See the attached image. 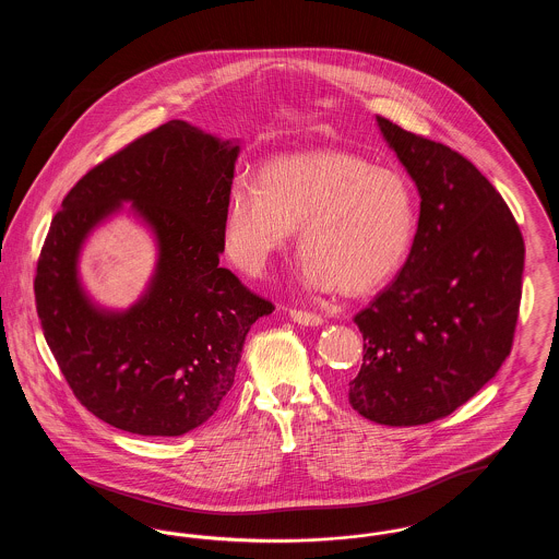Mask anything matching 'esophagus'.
<instances>
[{
    "label": "esophagus",
    "mask_w": 559,
    "mask_h": 559,
    "mask_svg": "<svg viewBox=\"0 0 559 559\" xmlns=\"http://www.w3.org/2000/svg\"><path fill=\"white\" fill-rule=\"evenodd\" d=\"M293 322L304 324V326H320L322 324V317L306 312V310H292Z\"/></svg>",
    "instance_id": "1"
}]
</instances>
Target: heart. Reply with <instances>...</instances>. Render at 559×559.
Segmentation results:
<instances>
[{
    "mask_svg": "<svg viewBox=\"0 0 559 559\" xmlns=\"http://www.w3.org/2000/svg\"><path fill=\"white\" fill-rule=\"evenodd\" d=\"M297 226L306 283L362 295L402 266L417 226L415 194L399 171L352 153L278 157L258 185L230 190L224 247L240 270L262 274Z\"/></svg>",
    "mask_w": 559,
    "mask_h": 559,
    "instance_id": "obj_1",
    "label": "heart"
}]
</instances>
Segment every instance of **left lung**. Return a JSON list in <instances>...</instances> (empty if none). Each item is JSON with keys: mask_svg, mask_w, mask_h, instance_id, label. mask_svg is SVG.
<instances>
[{"mask_svg": "<svg viewBox=\"0 0 559 559\" xmlns=\"http://www.w3.org/2000/svg\"><path fill=\"white\" fill-rule=\"evenodd\" d=\"M421 197L399 276L358 312L362 367L349 404L381 426H424L465 404L506 362L518 322L524 239L472 160L377 117Z\"/></svg>", "mask_w": 559, "mask_h": 559, "instance_id": "1", "label": "left lung"}]
</instances>
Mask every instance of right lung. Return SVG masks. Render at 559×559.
<instances>
[{
	"instance_id": "add662e5",
	"label": "right lung",
	"mask_w": 559,
	"mask_h": 559,
	"mask_svg": "<svg viewBox=\"0 0 559 559\" xmlns=\"http://www.w3.org/2000/svg\"><path fill=\"white\" fill-rule=\"evenodd\" d=\"M239 142L174 119L87 171L53 215L35 276L44 337L81 404L138 436L203 426L235 383L251 324L274 306L219 267ZM132 202L158 245L156 272L126 311L96 305L80 249Z\"/></svg>"
}]
</instances>
